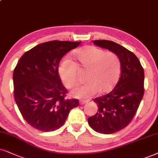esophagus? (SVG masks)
<instances>
[{
  "label": "esophagus",
  "instance_id": "34e87169",
  "mask_svg": "<svg viewBox=\"0 0 158 158\" xmlns=\"http://www.w3.org/2000/svg\"><path fill=\"white\" fill-rule=\"evenodd\" d=\"M87 102H88V101H87V100H81V101H79V104L83 105V104H85V103H87Z\"/></svg>",
  "mask_w": 158,
  "mask_h": 158
}]
</instances>
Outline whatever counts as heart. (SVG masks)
I'll use <instances>...</instances> for the list:
<instances>
[{
	"label": "heart",
	"instance_id": "heart-1",
	"mask_svg": "<svg viewBox=\"0 0 158 158\" xmlns=\"http://www.w3.org/2000/svg\"><path fill=\"white\" fill-rule=\"evenodd\" d=\"M75 64L69 58L60 62L58 73L60 79L67 87H71L77 81V67L87 70L86 83L77 85L71 93L77 98H89L99 93L110 91L118 81L121 72V61L113 52H105L94 46H87L73 54Z\"/></svg>",
	"mask_w": 158,
	"mask_h": 158
}]
</instances>
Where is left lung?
<instances>
[{
	"mask_svg": "<svg viewBox=\"0 0 158 158\" xmlns=\"http://www.w3.org/2000/svg\"><path fill=\"white\" fill-rule=\"evenodd\" d=\"M93 43L117 54L121 61L120 77L117 85L109 93L93 99L98 109L87 119L95 131L111 134L132 121L144 93V72L136 56L123 46L107 40H95Z\"/></svg>",
	"mask_w": 158,
	"mask_h": 158,
	"instance_id": "left-lung-1",
	"label": "left lung"
}]
</instances>
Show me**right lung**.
Instances as JSON below:
<instances>
[{"label": "right lung", "instance_id": "right-lung-1", "mask_svg": "<svg viewBox=\"0 0 158 158\" xmlns=\"http://www.w3.org/2000/svg\"><path fill=\"white\" fill-rule=\"evenodd\" d=\"M81 41H52L26 52L13 73L14 96L25 120L42 132L59 129L70 111L79 106L77 99H66L58 67L62 57Z\"/></svg>", "mask_w": 158, "mask_h": 158}]
</instances>
